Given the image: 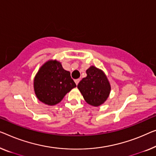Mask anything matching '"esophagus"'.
<instances>
[{"instance_id":"esophagus-1","label":"esophagus","mask_w":156,"mask_h":156,"mask_svg":"<svg viewBox=\"0 0 156 156\" xmlns=\"http://www.w3.org/2000/svg\"><path fill=\"white\" fill-rule=\"evenodd\" d=\"M80 79H76V80H75V83H76V85H78V83H79V82H80Z\"/></svg>"}]
</instances>
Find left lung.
I'll list each match as a JSON object with an SVG mask.
<instances>
[{"instance_id":"8db88e82","label":"left lung","mask_w":156,"mask_h":156,"mask_svg":"<svg viewBox=\"0 0 156 156\" xmlns=\"http://www.w3.org/2000/svg\"><path fill=\"white\" fill-rule=\"evenodd\" d=\"M87 76L78 85L83 98L90 105L100 106L107 99L111 85L103 71L95 66H90L86 71Z\"/></svg>"}]
</instances>
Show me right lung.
I'll return each mask as SVG.
<instances>
[{"mask_svg": "<svg viewBox=\"0 0 156 156\" xmlns=\"http://www.w3.org/2000/svg\"><path fill=\"white\" fill-rule=\"evenodd\" d=\"M37 98L48 105H55L67 92L76 87L70 72L64 70L60 62L48 61L41 67L34 78Z\"/></svg>", "mask_w": 156, "mask_h": 156, "instance_id": "add662e5", "label": "right lung"}]
</instances>
